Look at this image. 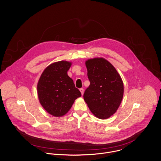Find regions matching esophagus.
Returning a JSON list of instances; mask_svg holds the SVG:
<instances>
[{"mask_svg":"<svg viewBox=\"0 0 161 161\" xmlns=\"http://www.w3.org/2000/svg\"><path fill=\"white\" fill-rule=\"evenodd\" d=\"M80 92H81L82 95H83L84 92V89H82V88H80Z\"/></svg>","mask_w":161,"mask_h":161,"instance_id":"1","label":"esophagus"}]
</instances>
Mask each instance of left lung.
Segmentation results:
<instances>
[{
  "instance_id": "1",
  "label": "left lung",
  "mask_w": 161,
  "mask_h": 161,
  "mask_svg": "<svg viewBox=\"0 0 161 161\" xmlns=\"http://www.w3.org/2000/svg\"><path fill=\"white\" fill-rule=\"evenodd\" d=\"M89 86L84 99L91 111L97 117L106 119L119 107L124 94L122 79L114 67L103 58L86 61Z\"/></svg>"
}]
</instances>
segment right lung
Here are the masks:
<instances>
[{"label": "right lung", "instance_id": "1", "mask_svg": "<svg viewBox=\"0 0 161 161\" xmlns=\"http://www.w3.org/2000/svg\"><path fill=\"white\" fill-rule=\"evenodd\" d=\"M70 65V62L63 60L51 64L42 74L37 84L41 105L55 117L65 114L74 101L81 96L73 80L67 75Z\"/></svg>", "mask_w": 161, "mask_h": 161}]
</instances>
